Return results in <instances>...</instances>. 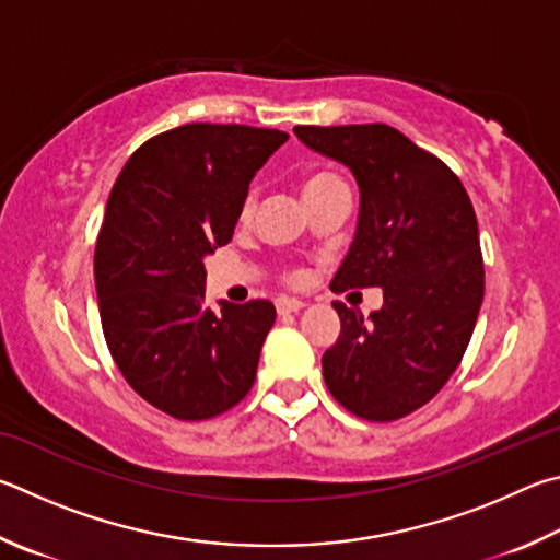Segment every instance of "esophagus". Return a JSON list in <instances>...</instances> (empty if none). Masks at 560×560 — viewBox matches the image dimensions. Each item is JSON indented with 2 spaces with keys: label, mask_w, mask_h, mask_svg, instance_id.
Masks as SVG:
<instances>
[{
  "label": "esophagus",
  "mask_w": 560,
  "mask_h": 560,
  "mask_svg": "<svg viewBox=\"0 0 560 560\" xmlns=\"http://www.w3.org/2000/svg\"><path fill=\"white\" fill-rule=\"evenodd\" d=\"M305 307V302L295 300V298H278L275 300V310H278V315H292V312H300Z\"/></svg>",
  "instance_id": "esophagus-1"
}]
</instances>
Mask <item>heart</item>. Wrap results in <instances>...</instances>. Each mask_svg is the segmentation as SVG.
Here are the masks:
<instances>
[{
	"mask_svg": "<svg viewBox=\"0 0 560 560\" xmlns=\"http://www.w3.org/2000/svg\"><path fill=\"white\" fill-rule=\"evenodd\" d=\"M335 184H345V182H341L339 176H335L331 172H312L300 184L302 199H310V196L325 191V189H329V186H335ZM248 211H250V201L245 203V213H248ZM288 280L290 282H300L302 275L300 272H292V275H288Z\"/></svg>",
	"mask_w": 560,
	"mask_h": 560,
	"instance_id": "heart-1",
	"label": "heart"
}]
</instances>
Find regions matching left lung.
Here are the masks:
<instances>
[{"instance_id":"8db88e82","label":"left lung","mask_w":560,"mask_h":560,"mask_svg":"<svg viewBox=\"0 0 560 560\" xmlns=\"http://www.w3.org/2000/svg\"><path fill=\"white\" fill-rule=\"evenodd\" d=\"M295 135L359 184L357 233L329 288L384 290L366 322L335 302L341 331L322 357L325 384L359 418L398 420L435 398L475 331L485 265L472 201L443 160L396 127L298 125Z\"/></svg>"}]
</instances>
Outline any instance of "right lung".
Listing matches in <instances>:
<instances>
[{"label": "right lung", "instance_id": "obj_1", "mask_svg": "<svg viewBox=\"0 0 560 560\" xmlns=\"http://www.w3.org/2000/svg\"><path fill=\"white\" fill-rule=\"evenodd\" d=\"M285 140L189 122L147 140L113 186L95 243L103 335L127 384L166 416L215 418L253 386L275 307L206 305L203 258L233 238L250 179Z\"/></svg>", "mask_w": 560, "mask_h": 560}]
</instances>
